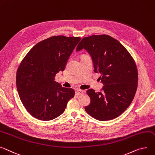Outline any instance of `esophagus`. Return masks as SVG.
<instances>
[{
  "label": "esophagus",
  "mask_w": 155,
  "mask_h": 155,
  "mask_svg": "<svg viewBox=\"0 0 155 155\" xmlns=\"http://www.w3.org/2000/svg\"><path fill=\"white\" fill-rule=\"evenodd\" d=\"M75 93L77 95H81L82 94H84V91L82 90H80V89H77V90H76Z\"/></svg>",
  "instance_id": "esophagus-1"
}]
</instances>
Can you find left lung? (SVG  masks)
Listing matches in <instances>:
<instances>
[{
    "label": "left lung",
    "mask_w": 155,
    "mask_h": 155,
    "mask_svg": "<svg viewBox=\"0 0 155 155\" xmlns=\"http://www.w3.org/2000/svg\"><path fill=\"white\" fill-rule=\"evenodd\" d=\"M85 49L90 55L95 73L101 74V91H87L90 104L88 114L100 121L114 119L130 106L138 87L135 61L119 41L108 35H94L82 38L77 51Z\"/></svg>",
    "instance_id": "1"
}]
</instances>
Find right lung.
I'll use <instances>...</instances> for the list:
<instances>
[{
    "label": "right lung",
    "instance_id": "1",
    "mask_svg": "<svg viewBox=\"0 0 155 155\" xmlns=\"http://www.w3.org/2000/svg\"><path fill=\"white\" fill-rule=\"evenodd\" d=\"M79 37L53 36L37 44L20 63L16 76L17 89L25 109L34 118L49 121L62 114L75 95L55 80L64 71L69 57L80 42Z\"/></svg>",
    "mask_w": 155,
    "mask_h": 155
}]
</instances>
